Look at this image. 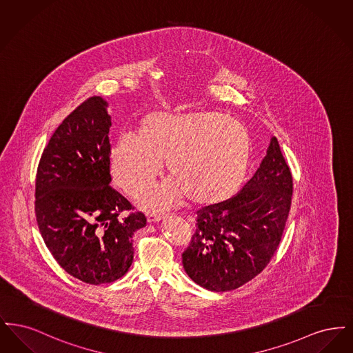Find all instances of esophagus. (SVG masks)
Instances as JSON below:
<instances>
[{"label":"esophagus","instance_id":"1","mask_svg":"<svg viewBox=\"0 0 353 353\" xmlns=\"http://www.w3.org/2000/svg\"><path fill=\"white\" fill-rule=\"evenodd\" d=\"M164 219V214H157V213H151L147 216V221L148 222H159Z\"/></svg>","mask_w":353,"mask_h":353}]
</instances>
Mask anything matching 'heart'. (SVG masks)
Segmentation results:
<instances>
[{
    "instance_id": "b5f03b06",
    "label": "heart",
    "mask_w": 353,
    "mask_h": 353,
    "mask_svg": "<svg viewBox=\"0 0 353 353\" xmlns=\"http://www.w3.org/2000/svg\"><path fill=\"white\" fill-rule=\"evenodd\" d=\"M252 156L249 131L214 112H154L139 123L137 136L121 134L110 153L112 180L137 197L161 172L170 180L141 197L151 208H168L183 194L194 205L230 199L242 184Z\"/></svg>"
}]
</instances>
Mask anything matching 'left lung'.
<instances>
[{"label": "left lung", "instance_id": "left-lung-1", "mask_svg": "<svg viewBox=\"0 0 353 353\" xmlns=\"http://www.w3.org/2000/svg\"><path fill=\"white\" fill-rule=\"evenodd\" d=\"M292 185L291 170L272 137L259 168L234 197L197 212L196 232L183 252L189 278L221 292L262 272L283 234Z\"/></svg>", "mask_w": 353, "mask_h": 353}]
</instances>
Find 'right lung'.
<instances>
[{
  "mask_svg": "<svg viewBox=\"0 0 353 353\" xmlns=\"http://www.w3.org/2000/svg\"><path fill=\"white\" fill-rule=\"evenodd\" d=\"M110 127L107 101H84L51 136L35 179V217L45 245L62 269L90 285L115 282L128 271L132 235L147 223L110 185Z\"/></svg>",
  "mask_w": 353,
  "mask_h": 353,
  "instance_id": "1",
  "label": "right lung"
}]
</instances>
